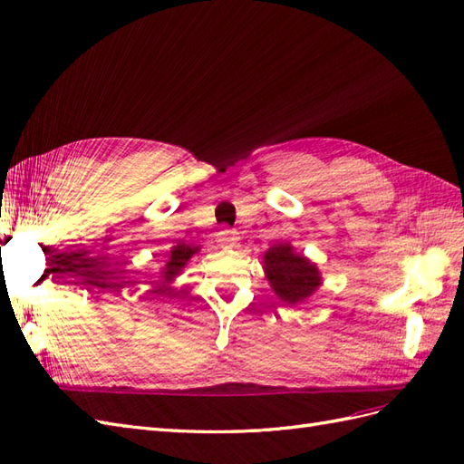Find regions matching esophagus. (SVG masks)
I'll return each instance as SVG.
<instances>
[{
	"label": "esophagus",
	"mask_w": 464,
	"mask_h": 464,
	"mask_svg": "<svg viewBox=\"0 0 464 464\" xmlns=\"http://www.w3.org/2000/svg\"><path fill=\"white\" fill-rule=\"evenodd\" d=\"M218 241L223 245V246H235V241H237V233L233 229H221L218 233Z\"/></svg>",
	"instance_id": "obj_1"
}]
</instances>
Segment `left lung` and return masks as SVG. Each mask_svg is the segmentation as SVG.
<instances>
[{
	"mask_svg": "<svg viewBox=\"0 0 464 464\" xmlns=\"http://www.w3.org/2000/svg\"><path fill=\"white\" fill-rule=\"evenodd\" d=\"M263 270L276 298L286 305H302L322 288L324 278L314 260L290 243L272 245L263 256Z\"/></svg>",
	"mask_w": 464,
	"mask_h": 464,
	"instance_id": "obj_1",
	"label": "left lung"
}]
</instances>
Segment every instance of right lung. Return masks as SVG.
<instances>
[{
    "label": "right lung",
    "instance_id": "add662e5",
    "mask_svg": "<svg viewBox=\"0 0 464 464\" xmlns=\"http://www.w3.org/2000/svg\"><path fill=\"white\" fill-rule=\"evenodd\" d=\"M201 251L199 245H186V243H176L170 253H169V260L166 265L160 266L159 270V280L150 282L152 284V294H170L172 290V282L182 275V270L186 268L188 260L192 258L194 255H198Z\"/></svg>",
    "mask_w": 464,
    "mask_h": 464
}]
</instances>
